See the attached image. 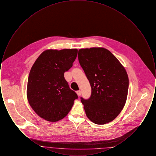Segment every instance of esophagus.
Listing matches in <instances>:
<instances>
[{"mask_svg": "<svg viewBox=\"0 0 156 156\" xmlns=\"http://www.w3.org/2000/svg\"><path fill=\"white\" fill-rule=\"evenodd\" d=\"M76 94H77V95H78V96H81V90H77L76 91Z\"/></svg>", "mask_w": 156, "mask_h": 156, "instance_id": "esophagus-1", "label": "esophagus"}]
</instances>
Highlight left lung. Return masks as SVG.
Instances as JSON below:
<instances>
[{"label": "left lung", "instance_id": "obj_1", "mask_svg": "<svg viewBox=\"0 0 156 156\" xmlns=\"http://www.w3.org/2000/svg\"><path fill=\"white\" fill-rule=\"evenodd\" d=\"M78 57L92 89L88 99L81 98L87 116L97 125L111 122L126 104L129 78L125 68L102 47L80 49Z\"/></svg>", "mask_w": 156, "mask_h": 156}]
</instances>
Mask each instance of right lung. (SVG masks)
I'll return each mask as SVG.
<instances>
[{
	"label": "right lung",
	"mask_w": 156,
	"mask_h": 156,
	"mask_svg": "<svg viewBox=\"0 0 156 156\" xmlns=\"http://www.w3.org/2000/svg\"><path fill=\"white\" fill-rule=\"evenodd\" d=\"M77 49L47 50L31 68L27 97L31 108L41 118L55 122L66 117L77 94L70 89L64 75L73 67Z\"/></svg>",
	"instance_id": "1"
}]
</instances>
